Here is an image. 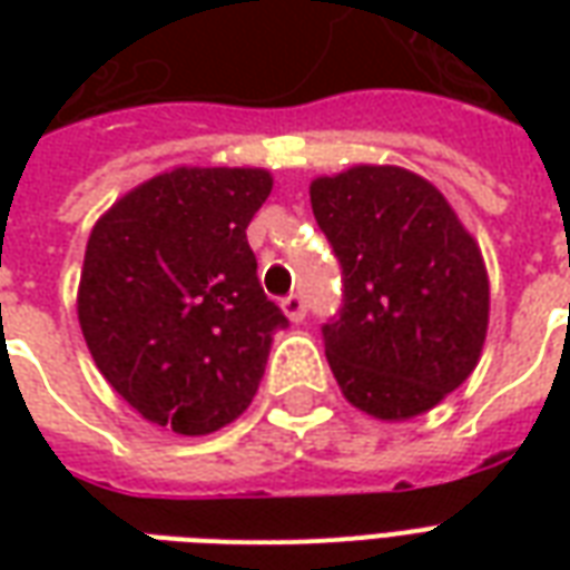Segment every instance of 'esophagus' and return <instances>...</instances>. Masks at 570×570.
Returning <instances> with one entry per match:
<instances>
[{"label": "esophagus", "instance_id": "34e87169", "mask_svg": "<svg viewBox=\"0 0 570 570\" xmlns=\"http://www.w3.org/2000/svg\"><path fill=\"white\" fill-rule=\"evenodd\" d=\"M281 305H284V314L293 323L305 321V311H308V305H305V298H302V293H289V296H286L284 302H281Z\"/></svg>", "mask_w": 570, "mask_h": 570}]
</instances>
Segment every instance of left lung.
I'll return each instance as SVG.
<instances>
[{
  "label": "left lung",
  "mask_w": 570,
  "mask_h": 570,
  "mask_svg": "<svg viewBox=\"0 0 570 570\" xmlns=\"http://www.w3.org/2000/svg\"><path fill=\"white\" fill-rule=\"evenodd\" d=\"M311 210L342 265V308L323 323L335 382L382 421L415 419L476 370L489 274L436 186L360 164L311 183Z\"/></svg>",
  "instance_id": "1"
}]
</instances>
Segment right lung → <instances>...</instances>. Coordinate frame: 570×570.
<instances>
[{"instance_id": "obj_1", "label": "right lung", "mask_w": 570, "mask_h": 570, "mask_svg": "<svg viewBox=\"0 0 570 570\" xmlns=\"http://www.w3.org/2000/svg\"><path fill=\"white\" fill-rule=\"evenodd\" d=\"M268 195L259 167H176L94 225L81 333L106 382L151 424L213 433L259 391L272 335L289 326L247 244Z\"/></svg>"}]
</instances>
